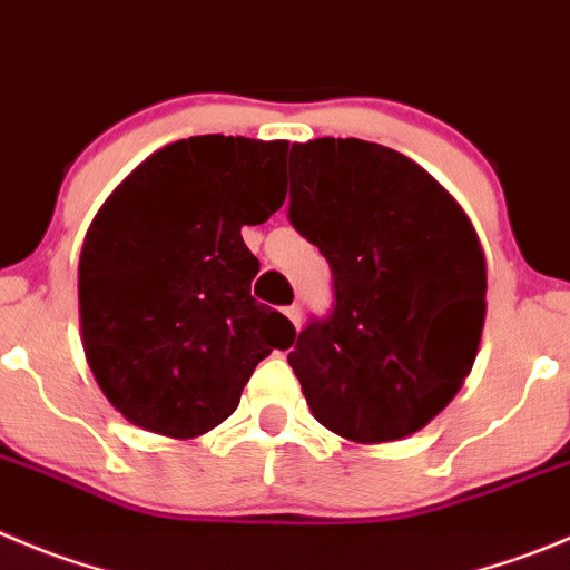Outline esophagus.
I'll return each instance as SVG.
<instances>
[{
    "instance_id": "esophagus-1",
    "label": "esophagus",
    "mask_w": 570,
    "mask_h": 570,
    "mask_svg": "<svg viewBox=\"0 0 570 570\" xmlns=\"http://www.w3.org/2000/svg\"><path fill=\"white\" fill-rule=\"evenodd\" d=\"M286 317H289V321H292V326L301 328V306H297V303L286 306Z\"/></svg>"
}]
</instances>
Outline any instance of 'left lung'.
Segmentation results:
<instances>
[{"label": "left lung", "mask_w": 570, "mask_h": 570, "mask_svg": "<svg viewBox=\"0 0 570 570\" xmlns=\"http://www.w3.org/2000/svg\"><path fill=\"white\" fill-rule=\"evenodd\" d=\"M289 219L326 255L334 312L289 365L312 416L357 444L433 422L470 376L487 317V258L464 207L380 142H292Z\"/></svg>", "instance_id": "left-lung-1"}]
</instances>
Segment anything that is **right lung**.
Listing matches in <instances>:
<instances>
[{
    "label": "right lung",
    "mask_w": 570,
    "mask_h": 570,
    "mask_svg": "<svg viewBox=\"0 0 570 570\" xmlns=\"http://www.w3.org/2000/svg\"><path fill=\"white\" fill-rule=\"evenodd\" d=\"M286 140L202 135L142 159L95 213L78 261L83 354L126 422L196 439L238 407L295 326L249 295L242 227L284 205Z\"/></svg>",
    "instance_id": "add662e5"
}]
</instances>
